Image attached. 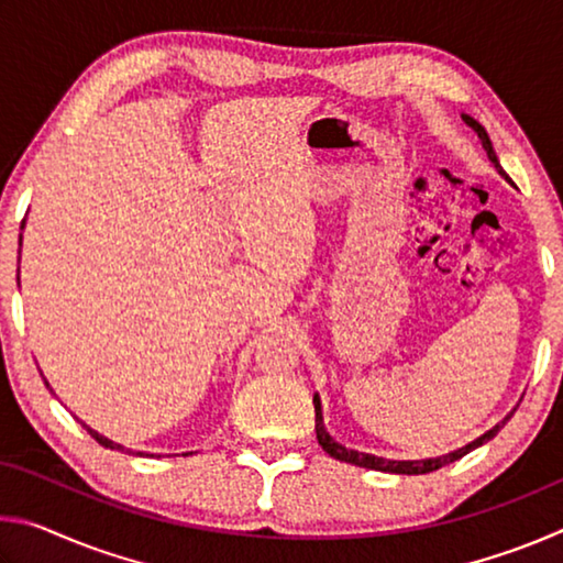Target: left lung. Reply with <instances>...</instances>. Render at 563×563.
Masks as SVG:
<instances>
[{
	"mask_svg": "<svg viewBox=\"0 0 563 563\" xmlns=\"http://www.w3.org/2000/svg\"><path fill=\"white\" fill-rule=\"evenodd\" d=\"M462 121L470 126L476 136H479V144L482 148L487 151V158L494 164V168L499 170V174L509 180V176L504 174V168L499 164L497 154H494V146L489 141V133L484 131V126L476 119H472L470 113H462ZM511 184V180H509ZM312 405H316V432H318V442L322 450H325L330 456H335V460L340 462H347V464H355V466H365V470H375V472H387V474H430V472H437L442 470V466L452 464L456 460H462L464 454H470L472 450H476V446L487 444L489 440H494V437L499 434V430L504 424L509 422L511 415L517 412V407L511 409V412L501 419V422H497L492 427V430L484 432L482 437H476L474 442L460 446V450H454L450 454H442V456H430V460H385V456H377V454H367V452H357V450H347L345 444H340L338 440H332V434L325 430V422H322V402H320V395L316 393L312 395Z\"/></svg>",
	"mask_w": 563,
	"mask_h": 563,
	"instance_id": "8db88e82",
	"label": "left lung"
}]
</instances>
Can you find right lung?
Segmentation results:
<instances>
[{"label": "right lung", "instance_id": "right-lung-1", "mask_svg": "<svg viewBox=\"0 0 563 563\" xmlns=\"http://www.w3.org/2000/svg\"><path fill=\"white\" fill-rule=\"evenodd\" d=\"M22 231H24V223H22ZM19 251H22V235H19ZM44 385L46 387H49L52 389V385L49 383H46V377H44ZM52 393H54V389H52ZM84 424V422H81ZM84 430H87L91 437H93V440H97L101 446H107V450H117V452H131V450H126V446H123V444H117V442H111L109 440V437H103V434H99L97 430H91V427L89 424H84ZM136 454H144V452H136ZM188 454H194V452H186V456Z\"/></svg>", "mask_w": 563, "mask_h": 563}]
</instances>
